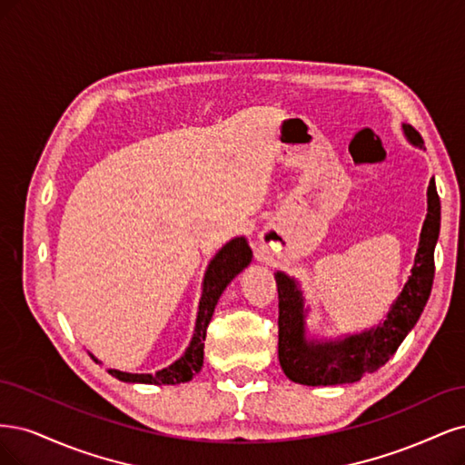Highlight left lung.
Listing matches in <instances>:
<instances>
[{
	"label": "left lung",
	"instance_id": "8db88e82",
	"mask_svg": "<svg viewBox=\"0 0 465 465\" xmlns=\"http://www.w3.org/2000/svg\"><path fill=\"white\" fill-rule=\"evenodd\" d=\"M411 144L421 148L423 139L403 124ZM440 232V199L434 179L427 189V218L423 222L415 264L401 293L379 326L341 340L314 341L305 336V303L297 282L276 272L278 286V359L282 371L293 382L307 386H336L361 381L391 359L415 322L421 317L434 278V245Z\"/></svg>",
	"mask_w": 465,
	"mask_h": 465
}]
</instances>
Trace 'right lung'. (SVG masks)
<instances>
[{
  "mask_svg": "<svg viewBox=\"0 0 465 465\" xmlns=\"http://www.w3.org/2000/svg\"><path fill=\"white\" fill-rule=\"evenodd\" d=\"M252 252L245 242V237H235L230 243L223 245L216 257L211 261L206 268L204 282H203V295L199 302V314L197 324H194V334L191 338L189 348L185 353L177 359L170 367L158 371L156 374H133L124 372L117 369H108L112 377L124 381V382H143V384H179L189 382L194 374L203 369L204 359V338L206 328L211 322L218 299L222 292L226 290L228 283L243 271L251 262ZM91 357L98 363V359L91 353Z\"/></svg>",
  "mask_w": 465,
  "mask_h": 465,
  "instance_id": "obj_1",
  "label": "right lung"
}]
</instances>
